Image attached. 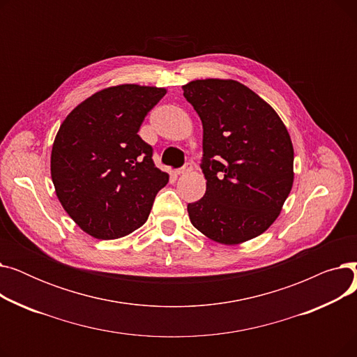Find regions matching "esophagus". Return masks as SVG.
I'll list each match as a JSON object with an SVG mask.
<instances>
[{"label": "esophagus", "mask_w": 357, "mask_h": 357, "mask_svg": "<svg viewBox=\"0 0 357 357\" xmlns=\"http://www.w3.org/2000/svg\"><path fill=\"white\" fill-rule=\"evenodd\" d=\"M192 171V165L191 163H186L183 167L176 169V175H183V174H188Z\"/></svg>", "instance_id": "34e87169"}]
</instances>
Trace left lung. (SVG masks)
Returning <instances> with one entry per match:
<instances>
[{"mask_svg": "<svg viewBox=\"0 0 357 357\" xmlns=\"http://www.w3.org/2000/svg\"><path fill=\"white\" fill-rule=\"evenodd\" d=\"M202 121L205 195L188 204L192 226L221 245L265 233L294 183V146L278 112L234 79L182 86Z\"/></svg>", "mask_w": 357, "mask_h": 357, "instance_id": "1", "label": "left lung"}]
</instances>
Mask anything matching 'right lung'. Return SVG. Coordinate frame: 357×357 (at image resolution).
Wrapping results in <instances>:
<instances>
[{"instance_id":"add662e5","label":"right lung","mask_w":357,"mask_h":357,"mask_svg":"<svg viewBox=\"0 0 357 357\" xmlns=\"http://www.w3.org/2000/svg\"><path fill=\"white\" fill-rule=\"evenodd\" d=\"M165 88L121 84L92 93L59 127L50 155L56 197L86 234L112 240L146 222L169 181L137 131Z\"/></svg>"}]
</instances>
